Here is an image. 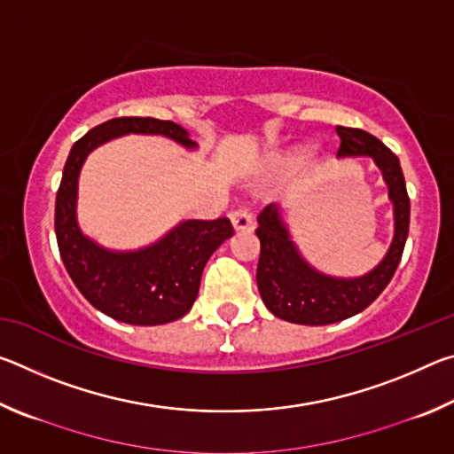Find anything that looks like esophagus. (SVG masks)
<instances>
[{
    "label": "esophagus",
    "instance_id": "34e87169",
    "mask_svg": "<svg viewBox=\"0 0 454 454\" xmlns=\"http://www.w3.org/2000/svg\"><path fill=\"white\" fill-rule=\"evenodd\" d=\"M230 220H232L236 230H252V226H254V218H252V212L248 206H240V208L232 210Z\"/></svg>",
    "mask_w": 454,
    "mask_h": 454
}]
</instances>
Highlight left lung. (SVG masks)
<instances>
[{"mask_svg":"<svg viewBox=\"0 0 454 454\" xmlns=\"http://www.w3.org/2000/svg\"><path fill=\"white\" fill-rule=\"evenodd\" d=\"M338 156H371L388 184L395 204V238L388 254L371 274L355 280L330 278L314 270L298 254L274 204L258 214L260 258L256 282L260 296L274 317L294 325L322 326L355 317L371 306L388 286L403 258L409 236L411 200L398 158L379 137L358 128L338 126Z\"/></svg>","mask_w":454,"mask_h":454,"instance_id":"obj_1","label":"left lung"}]
</instances>
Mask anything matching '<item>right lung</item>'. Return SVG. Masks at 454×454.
Returning a JSON list of instances; mask_svg holds the SVG:
<instances>
[{
	"instance_id": "obj_1",
	"label": "right lung",
	"mask_w": 454,
	"mask_h": 454,
	"mask_svg": "<svg viewBox=\"0 0 454 454\" xmlns=\"http://www.w3.org/2000/svg\"><path fill=\"white\" fill-rule=\"evenodd\" d=\"M124 134H162L188 148L196 145L170 120L129 116L91 128L74 144L56 194L58 248L70 278L99 312L128 325H166L192 309L206 262L234 234V226L228 218L188 220L150 248L124 254L88 240L75 222L80 168L99 144Z\"/></svg>"
}]
</instances>
